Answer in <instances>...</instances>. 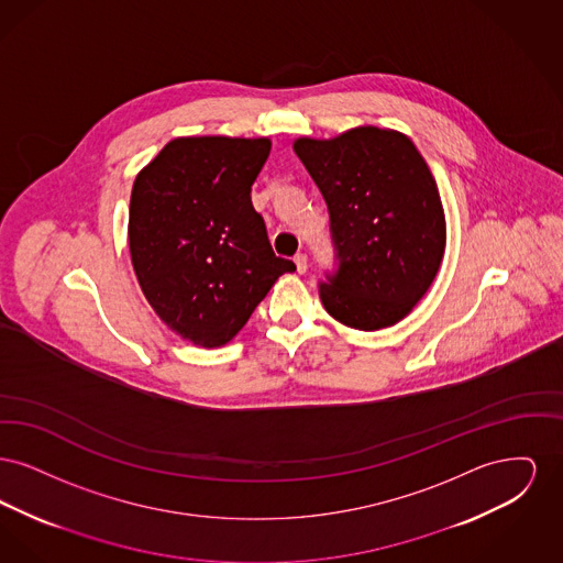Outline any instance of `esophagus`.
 Here are the masks:
<instances>
[{
  "instance_id": "34e87169",
  "label": "esophagus",
  "mask_w": 563,
  "mask_h": 563,
  "mask_svg": "<svg viewBox=\"0 0 563 563\" xmlns=\"http://www.w3.org/2000/svg\"><path fill=\"white\" fill-rule=\"evenodd\" d=\"M295 266H297L299 274H306L308 272V257L303 253H297L295 255Z\"/></svg>"
}]
</instances>
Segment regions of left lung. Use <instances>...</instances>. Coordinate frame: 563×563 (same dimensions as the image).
Listing matches in <instances>:
<instances>
[{
  "label": "left lung",
  "mask_w": 563,
  "mask_h": 563,
  "mask_svg": "<svg viewBox=\"0 0 563 563\" xmlns=\"http://www.w3.org/2000/svg\"><path fill=\"white\" fill-rule=\"evenodd\" d=\"M294 150L329 209L338 272L321 283L324 310L361 331L397 324L429 291L445 251L429 164L409 136L377 126L301 136Z\"/></svg>",
  "instance_id": "1"
}]
</instances>
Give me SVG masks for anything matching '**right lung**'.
Listing matches in <instances>:
<instances>
[{"instance_id": "add662e5", "label": "right lung", "mask_w": 563, "mask_h": 563, "mask_svg": "<svg viewBox=\"0 0 563 563\" xmlns=\"http://www.w3.org/2000/svg\"><path fill=\"white\" fill-rule=\"evenodd\" d=\"M269 139L179 136L134 179L129 246L162 322L202 349L228 344L295 264L276 257L251 186Z\"/></svg>"}]
</instances>
